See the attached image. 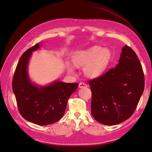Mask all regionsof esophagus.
<instances>
[{"mask_svg":"<svg viewBox=\"0 0 152 152\" xmlns=\"http://www.w3.org/2000/svg\"><path fill=\"white\" fill-rule=\"evenodd\" d=\"M87 85L85 83H83V82H80L79 84V88H86Z\"/></svg>","mask_w":152,"mask_h":152,"instance_id":"obj_1","label":"esophagus"}]
</instances>
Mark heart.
Wrapping results in <instances>:
<instances>
[{
    "label": "heart",
    "mask_w": 152,
    "mask_h": 152,
    "mask_svg": "<svg viewBox=\"0 0 152 152\" xmlns=\"http://www.w3.org/2000/svg\"><path fill=\"white\" fill-rule=\"evenodd\" d=\"M112 54L107 48L93 46L84 50L77 51L72 56V62L76 67H84L85 75L91 78L102 76L109 66ZM66 69L69 73H73L74 67L69 62L66 63Z\"/></svg>",
    "instance_id": "1"
}]
</instances>
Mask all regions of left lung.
Listing matches in <instances>:
<instances>
[{"mask_svg":"<svg viewBox=\"0 0 152 152\" xmlns=\"http://www.w3.org/2000/svg\"><path fill=\"white\" fill-rule=\"evenodd\" d=\"M89 85L92 115L98 122L115 125L128 119L144 90L142 67L135 51L125 45L117 66L92 80Z\"/></svg>","mask_w":152,"mask_h":152,"instance_id":"8db88e82","label":"left lung"}]
</instances>
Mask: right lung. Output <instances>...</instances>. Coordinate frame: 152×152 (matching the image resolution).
I'll return each mask as SVG.
<instances>
[{
	"mask_svg": "<svg viewBox=\"0 0 152 152\" xmlns=\"http://www.w3.org/2000/svg\"><path fill=\"white\" fill-rule=\"evenodd\" d=\"M42 45L37 43L20 58L12 80V91L20 114L25 119L39 125H47L63 117L69 97L76 91L78 84L56 80L42 86L31 80L28 72L30 58L33 51Z\"/></svg>",
	"mask_w": 152,
	"mask_h": 152,
	"instance_id": "obj_1",
	"label": "right lung"
}]
</instances>
